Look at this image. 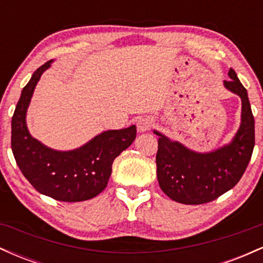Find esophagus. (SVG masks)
Instances as JSON below:
<instances>
[{"label": "esophagus", "mask_w": 263, "mask_h": 263, "mask_svg": "<svg viewBox=\"0 0 263 263\" xmlns=\"http://www.w3.org/2000/svg\"><path fill=\"white\" fill-rule=\"evenodd\" d=\"M136 126H137L138 132H146V131H148V129L152 128L153 122H152V120L148 119V117H142V119L137 120Z\"/></svg>", "instance_id": "34e87169"}]
</instances>
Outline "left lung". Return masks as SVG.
I'll list each match as a JSON object with an SVG mask.
<instances>
[{"label": "left lung", "mask_w": 263, "mask_h": 263, "mask_svg": "<svg viewBox=\"0 0 263 263\" xmlns=\"http://www.w3.org/2000/svg\"><path fill=\"white\" fill-rule=\"evenodd\" d=\"M224 86L240 96L241 125L229 144L208 153H199L171 141L158 131L157 178L161 189L172 200L198 205L215 200L234 188L245 173L255 147V119L247 90L238 80L234 69Z\"/></svg>", "instance_id": "1"}]
</instances>
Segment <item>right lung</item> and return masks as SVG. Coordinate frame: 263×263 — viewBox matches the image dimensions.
Returning <instances> with one entry per match:
<instances>
[{"label":"right lung","mask_w":263,"mask_h":263,"mask_svg":"<svg viewBox=\"0 0 263 263\" xmlns=\"http://www.w3.org/2000/svg\"><path fill=\"white\" fill-rule=\"evenodd\" d=\"M52 62L39 66L23 87L12 116V152L23 176L41 194L59 201H84L106 188L114 159L135 141L136 126L108 129L73 151L52 149L33 138L27 128V108Z\"/></svg>","instance_id":"add662e5"}]
</instances>
